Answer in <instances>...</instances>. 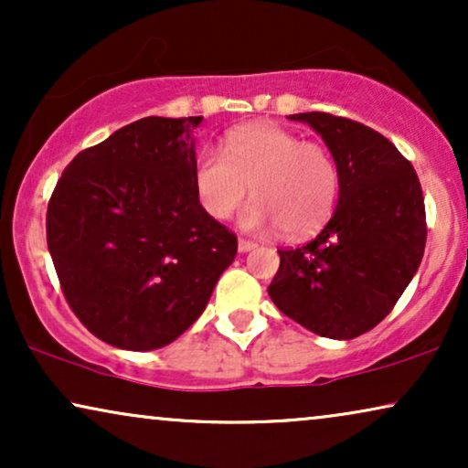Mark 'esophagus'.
Instances as JSON below:
<instances>
[{
	"mask_svg": "<svg viewBox=\"0 0 468 468\" xmlns=\"http://www.w3.org/2000/svg\"><path fill=\"white\" fill-rule=\"evenodd\" d=\"M258 245H255L253 240H247V239H239V251L240 253H247V251H251V249H255Z\"/></svg>",
	"mask_w": 468,
	"mask_h": 468,
	"instance_id": "34e87169",
	"label": "esophagus"
}]
</instances>
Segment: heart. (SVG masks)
Returning a JSON list of instances; mask_svg holds the SVG:
<instances>
[{
	"instance_id": "obj_1",
	"label": "heart",
	"mask_w": 468,
	"mask_h": 468,
	"mask_svg": "<svg viewBox=\"0 0 468 468\" xmlns=\"http://www.w3.org/2000/svg\"><path fill=\"white\" fill-rule=\"evenodd\" d=\"M194 187L213 219H228L251 189L242 213L247 229H274L298 239L317 232L335 213L341 175L330 149L274 123L236 127L223 153L204 149L196 159Z\"/></svg>"
}]
</instances>
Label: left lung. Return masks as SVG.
Here are the masks:
<instances>
[{"mask_svg":"<svg viewBox=\"0 0 468 468\" xmlns=\"http://www.w3.org/2000/svg\"><path fill=\"white\" fill-rule=\"evenodd\" d=\"M324 138L341 175L332 219L298 249H281L268 296L319 336L349 341L399 303L426 247V208L409 159L379 132L328 112L292 114Z\"/></svg>","mask_w":468,"mask_h":468,"instance_id":"8db88e82","label":"left lung"}]
</instances>
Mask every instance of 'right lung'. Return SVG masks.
<instances>
[{
  "label": "right lung",
  "mask_w": 468,
  "mask_h": 468,
  "mask_svg": "<svg viewBox=\"0 0 468 468\" xmlns=\"http://www.w3.org/2000/svg\"><path fill=\"white\" fill-rule=\"evenodd\" d=\"M202 117H144L80 151L50 196L47 242L63 296L108 345L151 351L183 335L239 251L200 207Z\"/></svg>",
  "instance_id": "add662e5"
}]
</instances>
